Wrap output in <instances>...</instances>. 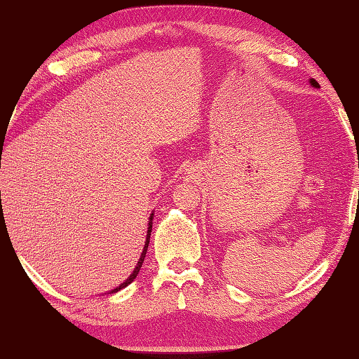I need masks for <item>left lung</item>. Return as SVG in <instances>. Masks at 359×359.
<instances>
[{
    "label": "left lung",
    "instance_id": "1",
    "mask_svg": "<svg viewBox=\"0 0 359 359\" xmlns=\"http://www.w3.org/2000/svg\"><path fill=\"white\" fill-rule=\"evenodd\" d=\"M311 83L313 85V87H320V85H318V82H317V81H315V79H312V81H311Z\"/></svg>",
    "mask_w": 359,
    "mask_h": 359
}]
</instances>
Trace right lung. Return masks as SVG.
<instances>
[{"label":"right lung","instance_id":"right-lung-1","mask_svg":"<svg viewBox=\"0 0 359 359\" xmlns=\"http://www.w3.org/2000/svg\"><path fill=\"white\" fill-rule=\"evenodd\" d=\"M1 194V193H0ZM150 226H149V234H147V239H145V245H144V250H142V255H141V258H139V261H137V266H136V269L133 271V274L126 278V280L120 285V287H117V288H114L112 290V293H115V291H120L121 288H125V287H128V285L135 280V278L137 277V274H139V271H141V267H142V263H144V258H145V253H147V248H149V241H150V233H151V217H150Z\"/></svg>","mask_w":359,"mask_h":359}]
</instances>
